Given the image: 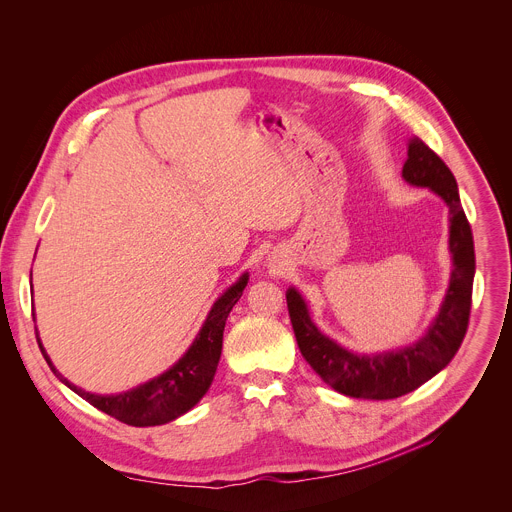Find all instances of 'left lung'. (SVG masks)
<instances>
[{
	"label": "left lung",
	"mask_w": 512,
	"mask_h": 512,
	"mask_svg": "<svg viewBox=\"0 0 512 512\" xmlns=\"http://www.w3.org/2000/svg\"><path fill=\"white\" fill-rule=\"evenodd\" d=\"M403 178L413 186L431 188L450 208L454 269L440 314L421 340L381 354H354L316 328L298 289L289 287L285 294L289 320L302 356L326 385L356 399L383 401L415 391L448 367L468 330L476 257L472 229L460 202L456 178L444 160L417 137L409 141Z\"/></svg>",
	"instance_id": "obj_1"
}]
</instances>
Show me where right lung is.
<instances>
[{
    "instance_id": "obj_1",
    "label": "right lung",
    "mask_w": 512,
    "mask_h": 512,
    "mask_svg": "<svg viewBox=\"0 0 512 512\" xmlns=\"http://www.w3.org/2000/svg\"><path fill=\"white\" fill-rule=\"evenodd\" d=\"M249 275L243 273L237 283H233L225 294L218 298L202 324V330L198 332L192 346L186 350V354L168 369L164 375L143 383L127 393L119 395H93L87 393L75 385H70L54 367L42 348V342L38 338V346L50 364L52 373L77 395H81L85 401H89L99 411L127 423L133 427H150V425H162L168 421H174L176 417L190 411L208 391L216 367L218 358H221L223 350V332L227 318L233 310V306L243 296V289L247 285Z\"/></svg>"
}]
</instances>
